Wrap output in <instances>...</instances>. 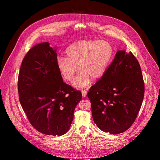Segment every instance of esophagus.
I'll return each instance as SVG.
<instances>
[{
	"mask_svg": "<svg viewBox=\"0 0 160 160\" xmlns=\"http://www.w3.org/2000/svg\"><path fill=\"white\" fill-rule=\"evenodd\" d=\"M82 96H83V97H86V95H87V91L85 90H82Z\"/></svg>",
	"mask_w": 160,
	"mask_h": 160,
	"instance_id": "esophagus-1",
	"label": "esophagus"
}]
</instances>
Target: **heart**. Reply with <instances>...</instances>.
<instances>
[{"label":"heart","mask_w":160,"mask_h":160,"mask_svg":"<svg viewBox=\"0 0 160 160\" xmlns=\"http://www.w3.org/2000/svg\"><path fill=\"white\" fill-rule=\"evenodd\" d=\"M113 52L112 46L106 40L78 41L66 48V58H57V68L64 80L72 82L78 67L80 72L74 80L73 86L82 89L90 84L92 78H102Z\"/></svg>","instance_id":"1"}]
</instances>
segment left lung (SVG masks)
Masks as SVG:
<instances>
[{"instance_id": "8db88e82", "label": "left lung", "mask_w": 160, "mask_h": 160, "mask_svg": "<svg viewBox=\"0 0 160 160\" xmlns=\"http://www.w3.org/2000/svg\"><path fill=\"white\" fill-rule=\"evenodd\" d=\"M144 96V82L138 60L118 50L103 76L88 93L94 123L111 134L126 131L134 122Z\"/></svg>"}]
</instances>
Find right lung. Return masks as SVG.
Returning a JSON list of instances; mask_svg holds the SVG:
<instances>
[{"mask_svg": "<svg viewBox=\"0 0 160 160\" xmlns=\"http://www.w3.org/2000/svg\"><path fill=\"white\" fill-rule=\"evenodd\" d=\"M56 50L48 42L30 49L18 74L19 100L31 125L46 135H64L70 128L81 92L64 82Z\"/></svg>", "mask_w": 160, "mask_h": 160, "instance_id": "1", "label": "right lung"}]
</instances>
